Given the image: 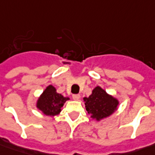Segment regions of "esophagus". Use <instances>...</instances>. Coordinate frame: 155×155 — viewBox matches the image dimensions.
<instances>
[{
  "label": "esophagus",
  "mask_w": 155,
  "mask_h": 155,
  "mask_svg": "<svg viewBox=\"0 0 155 155\" xmlns=\"http://www.w3.org/2000/svg\"><path fill=\"white\" fill-rule=\"evenodd\" d=\"M72 97L74 100H79L80 98H81V95L80 94H74Z\"/></svg>",
  "instance_id": "34e87169"
}]
</instances>
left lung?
<instances>
[{
	"instance_id": "1",
	"label": "left lung",
	"mask_w": 155,
	"mask_h": 155,
	"mask_svg": "<svg viewBox=\"0 0 155 155\" xmlns=\"http://www.w3.org/2000/svg\"><path fill=\"white\" fill-rule=\"evenodd\" d=\"M85 108L91 118L100 121L112 115L118 108L119 100L97 86L89 97L83 98Z\"/></svg>"
}]
</instances>
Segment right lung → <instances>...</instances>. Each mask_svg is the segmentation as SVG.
<instances>
[{"instance_id": "obj_1", "label": "right lung", "mask_w": 155, "mask_h": 155, "mask_svg": "<svg viewBox=\"0 0 155 155\" xmlns=\"http://www.w3.org/2000/svg\"><path fill=\"white\" fill-rule=\"evenodd\" d=\"M69 99L68 97L58 94L55 87L49 85L37 99L36 107L45 116L55 117L60 114L61 107Z\"/></svg>"}]
</instances>
